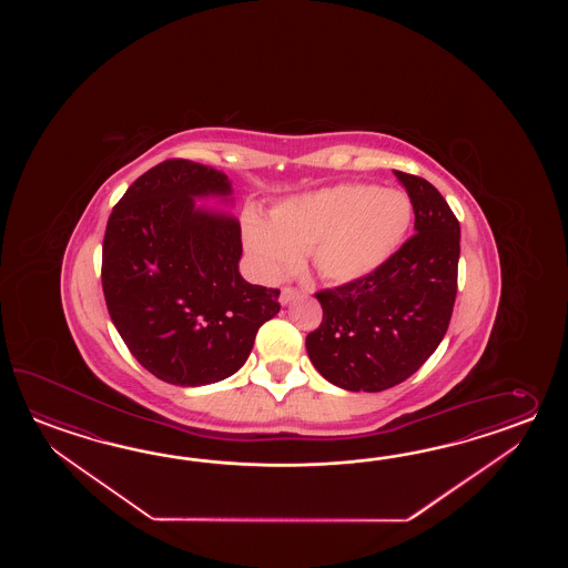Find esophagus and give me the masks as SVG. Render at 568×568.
Instances as JSON below:
<instances>
[{"label":"esophagus","instance_id":"obj_1","mask_svg":"<svg viewBox=\"0 0 568 568\" xmlns=\"http://www.w3.org/2000/svg\"><path fill=\"white\" fill-rule=\"evenodd\" d=\"M298 294H301L298 290L292 288V286H284L282 292H280V302H282V304H288V302L294 301Z\"/></svg>","mask_w":568,"mask_h":568}]
</instances>
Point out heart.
<instances>
[{
  "label": "heart",
  "mask_w": 568,
  "mask_h": 568,
  "mask_svg": "<svg viewBox=\"0 0 568 568\" xmlns=\"http://www.w3.org/2000/svg\"><path fill=\"white\" fill-rule=\"evenodd\" d=\"M410 219L406 194L343 182L290 196L272 209L270 221L247 213L243 240L264 278H276L298 262V252H306L321 278L351 282L392 257Z\"/></svg>",
  "instance_id": "b5f03b06"
}]
</instances>
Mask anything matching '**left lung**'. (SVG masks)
<instances>
[{
	"label": "left lung",
	"instance_id": "8db88e82",
	"mask_svg": "<svg viewBox=\"0 0 568 568\" xmlns=\"http://www.w3.org/2000/svg\"><path fill=\"white\" fill-rule=\"evenodd\" d=\"M416 233L363 278L316 292L323 306L306 351L318 374L349 392L398 386L435 353L457 298L459 219L420 176L394 170Z\"/></svg>",
	"mask_w": 568,
	"mask_h": 568
}]
</instances>
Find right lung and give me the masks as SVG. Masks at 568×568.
<instances>
[{
	"mask_svg": "<svg viewBox=\"0 0 568 568\" xmlns=\"http://www.w3.org/2000/svg\"><path fill=\"white\" fill-rule=\"evenodd\" d=\"M230 193L223 172L170 158L109 215L101 260L109 316L133 357L174 386L235 374L257 328L280 311L278 288L240 274V223L194 209V196Z\"/></svg>",
	"mask_w": 568,
	"mask_h": 568,
	"instance_id": "1",
	"label": "right lung"
}]
</instances>
